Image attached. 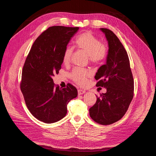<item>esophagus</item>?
Returning <instances> with one entry per match:
<instances>
[{
  "label": "esophagus",
  "mask_w": 156,
  "mask_h": 156,
  "mask_svg": "<svg viewBox=\"0 0 156 156\" xmlns=\"http://www.w3.org/2000/svg\"><path fill=\"white\" fill-rule=\"evenodd\" d=\"M85 92H86V91L83 90H81V89L78 90V94H79V95H82V94H84Z\"/></svg>",
  "instance_id": "34e87169"
}]
</instances>
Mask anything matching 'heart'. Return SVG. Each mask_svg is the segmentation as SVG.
Instances as JSON below:
<instances>
[{"mask_svg":"<svg viewBox=\"0 0 156 156\" xmlns=\"http://www.w3.org/2000/svg\"><path fill=\"white\" fill-rule=\"evenodd\" d=\"M75 44L79 49L86 53L89 60L94 63L101 62L106 58L107 55L106 46L101 44L98 37L90 32H85L79 35L75 40ZM72 53L73 49L72 48L67 47L65 49L62 56L64 63L67 64L69 62ZM90 75V73L88 71L76 68L71 73V77L77 84L83 85L87 83V77Z\"/></svg>","mask_w":156,"mask_h":156,"instance_id":"obj_1","label":"heart"}]
</instances>
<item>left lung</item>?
<instances>
[{
	"label": "left lung",
	"mask_w": 156,
	"mask_h": 156,
	"mask_svg": "<svg viewBox=\"0 0 156 156\" xmlns=\"http://www.w3.org/2000/svg\"><path fill=\"white\" fill-rule=\"evenodd\" d=\"M108 43L106 63L98 69L95 79L97 87H104L105 94L97 97L90 108V116L101 125H109L125 115L133 97L134 81L127 52L120 40L111 30L101 28Z\"/></svg>",
	"instance_id": "left-lung-1"
}]
</instances>
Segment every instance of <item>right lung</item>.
Here are the masks:
<instances>
[{
    "mask_svg": "<svg viewBox=\"0 0 156 156\" xmlns=\"http://www.w3.org/2000/svg\"><path fill=\"white\" fill-rule=\"evenodd\" d=\"M79 27L54 26L37 37L23 68L21 90L27 108L36 119L46 124L55 123L67 114L68 102L77 96L71 84L61 88L53 77L58 73L62 56Z\"/></svg>",
    "mask_w": 156,
    "mask_h": 156,
    "instance_id": "obj_1",
    "label": "right lung"
}]
</instances>
